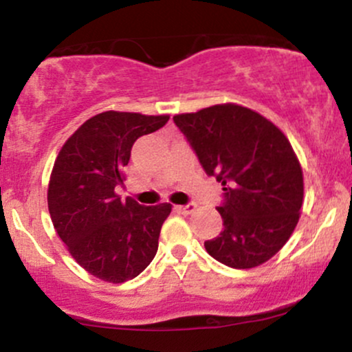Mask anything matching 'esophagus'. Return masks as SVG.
<instances>
[{
	"instance_id": "esophagus-1",
	"label": "esophagus",
	"mask_w": 352,
	"mask_h": 352,
	"mask_svg": "<svg viewBox=\"0 0 352 352\" xmlns=\"http://www.w3.org/2000/svg\"><path fill=\"white\" fill-rule=\"evenodd\" d=\"M180 212L187 213V215H190V213H193L197 210V205L195 204H187V205H182V207H179Z\"/></svg>"
}]
</instances>
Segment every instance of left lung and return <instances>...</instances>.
Returning a JSON list of instances; mask_svg holds the SVG:
<instances>
[{
  "instance_id": "obj_1",
  "label": "left lung",
  "mask_w": 352,
  "mask_h": 352,
  "mask_svg": "<svg viewBox=\"0 0 352 352\" xmlns=\"http://www.w3.org/2000/svg\"><path fill=\"white\" fill-rule=\"evenodd\" d=\"M208 175L223 185V232L205 241L220 263L263 265L289 240L301 215L302 168L288 137L252 109L217 104L173 116Z\"/></svg>"
}]
</instances>
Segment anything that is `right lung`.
I'll use <instances>...</instances> for the list:
<instances>
[{"mask_svg":"<svg viewBox=\"0 0 352 352\" xmlns=\"http://www.w3.org/2000/svg\"><path fill=\"white\" fill-rule=\"evenodd\" d=\"M170 116L106 111L91 117L64 142L56 157L47 208L56 233L87 273L107 283L135 278L159 248L170 204L142 207L120 200L116 187L140 135L159 131Z\"/></svg>","mask_w":352,"mask_h":352,"instance_id":"right-lung-1","label":"right lung"}]
</instances>
